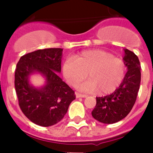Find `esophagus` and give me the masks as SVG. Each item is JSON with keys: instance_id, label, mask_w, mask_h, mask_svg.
<instances>
[{"instance_id": "obj_1", "label": "esophagus", "mask_w": 153, "mask_h": 153, "mask_svg": "<svg viewBox=\"0 0 153 153\" xmlns=\"http://www.w3.org/2000/svg\"><path fill=\"white\" fill-rule=\"evenodd\" d=\"M76 97L77 98H79V97H86L87 95L86 94H81V93H76Z\"/></svg>"}]
</instances>
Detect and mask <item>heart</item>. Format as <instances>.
<instances>
[{"instance_id": "1", "label": "heart", "mask_w": 153, "mask_h": 153, "mask_svg": "<svg viewBox=\"0 0 153 153\" xmlns=\"http://www.w3.org/2000/svg\"><path fill=\"white\" fill-rule=\"evenodd\" d=\"M62 72L69 84L75 86L88 73L90 79L79 84L82 91L108 94L114 92L121 83L125 74L124 61L112 54L102 50L83 51L70 56L64 62Z\"/></svg>"}]
</instances>
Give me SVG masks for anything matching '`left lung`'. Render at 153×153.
Segmentation results:
<instances>
[{
	"label": "left lung",
	"instance_id": "1",
	"mask_svg": "<svg viewBox=\"0 0 153 153\" xmlns=\"http://www.w3.org/2000/svg\"><path fill=\"white\" fill-rule=\"evenodd\" d=\"M124 63L127 73L119 88L110 95L97 97V104L92 115L103 124H114L127 116L134 105L140 81L141 66L138 56L133 51L124 49Z\"/></svg>",
	"mask_w": 153,
	"mask_h": 153
}]
</instances>
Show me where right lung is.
Segmentation results:
<instances>
[{"instance_id":"add662e5","label":"right lung","mask_w":153,"mask_h":153,"mask_svg":"<svg viewBox=\"0 0 153 153\" xmlns=\"http://www.w3.org/2000/svg\"><path fill=\"white\" fill-rule=\"evenodd\" d=\"M61 48H47L20 57L16 65L15 87L19 105L25 116L36 125L48 127L57 124L75 99L74 92L58 74L61 71ZM39 73L45 79L42 86L34 87L29 78Z\"/></svg>"}]
</instances>
